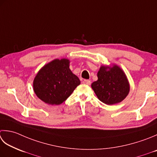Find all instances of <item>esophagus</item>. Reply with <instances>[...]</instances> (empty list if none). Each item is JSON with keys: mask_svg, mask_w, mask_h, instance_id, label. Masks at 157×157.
<instances>
[{"mask_svg": "<svg viewBox=\"0 0 157 157\" xmlns=\"http://www.w3.org/2000/svg\"><path fill=\"white\" fill-rule=\"evenodd\" d=\"M82 83H83V84H86V85H90L91 82L90 80H87V79H85V80H83Z\"/></svg>", "mask_w": 157, "mask_h": 157, "instance_id": "34e87169", "label": "esophagus"}]
</instances>
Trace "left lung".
I'll list each match as a JSON object with an SVG mask.
<instances>
[{
	"label": "left lung",
	"mask_w": 157,
	"mask_h": 157,
	"mask_svg": "<svg viewBox=\"0 0 157 157\" xmlns=\"http://www.w3.org/2000/svg\"><path fill=\"white\" fill-rule=\"evenodd\" d=\"M102 66L97 73L98 80L91 86L101 102L113 105L121 102L129 92V84L124 73L118 66Z\"/></svg>",
	"instance_id": "left-lung-1"
}]
</instances>
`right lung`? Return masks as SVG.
Returning <instances> with one entry per match:
<instances>
[{
  "label": "right lung",
  "mask_w": 157,
  "mask_h": 157,
  "mask_svg": "<svg viewBox=\"0 0 157 157\" xmlns=\"http://www.w3.org/2000/svg\"><path fill=\"white\" fill-rule=\"evenodd\" d=\"M80 84L69 69V60L56 59L39 71L33 82L34 91L49 105H60Z\"/></svg>",
  "instance_id": "right-lung-1"
}]
</instances>
